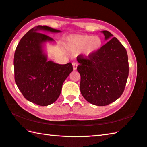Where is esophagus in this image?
I'll use <instances>...</instances> for the list:
<instances>
[{"instance_id": "1", "label": "esophagus", "mask_w": 147, "mask_h": 147, "mask_svg": "<svg viewBox=\"0 0 147 147\" xmlns=\"http://www.w3.org/2000/svg\"><path fill=\"white\" fill-rule=\"evenodd\" d=\"M73 70L76 71L77 69V67H78V64L76 62H73Z\"/></svg>"}]
</instances>
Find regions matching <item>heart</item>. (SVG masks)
<instances>
[{
	"label": "heart",
	"mask_w": 147,
	"mask_h": 147,
	"mask_svg": "<svg viewBox=\"0 0 147 147\" xmlns=\"http://www.w3.org/2000/svg\"><path fill=\"white\" fill-rule=\"evenodd\" d=\"M65 41L70 51L83 50V54L85 57L92 56L102 45V40L100 37L92 35H70L66 37Z\"/></svg>",
	"instance_id": "1"
}]
</instances>
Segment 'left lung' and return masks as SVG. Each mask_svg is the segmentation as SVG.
Instances as JSON below:
<instances>
[{
  "instance_id": "1",
  "label": "left lung",
  "mask_w": 147,
  "mask_h": 147,
  "mask_svg": "<svg viewBox=\"0 0 147 147\" xmlns=\"http://www.w3.org/2000/svg\"><path fill=\"white\" fill-rule=\"evenodd\" d=\"M101 32L105 41L112 39L88 59L77 57L82 96L88 102L100 106L110 104L122 96L129 75L125 48L110 32Z\"/></svg>"
}]
</instances>
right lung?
Masks as SVG:
<instances>
[{
	"label": "right lung",
	"instance_id": "add662e5",
	"mask_svg": "<svg viewBox=\"0 0 147 147\" xmlns=\"http://www.w3.org/2000/svg\"><path fill=\"white\" fill-rule=\"evenodd\" d=\"M61 31L46 25L30 29L20 40L14 57V80L23 96L39 106L55 102L61 93L63 83L73 70L71 63L59 64L48 60L47 42H55L41 32Z\"/></svg>",
	"mask_w": 147,
	"mask_h": 147
}]
</instances>
